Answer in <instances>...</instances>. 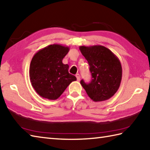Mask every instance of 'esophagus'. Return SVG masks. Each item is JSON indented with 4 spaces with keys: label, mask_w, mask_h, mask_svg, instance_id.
Wrapping results in <instances>:
<instances>
[{
    "label": "esophagus",
    "mask_w": 150,
    "mask_h": 150,
    "mask_svg": "<svg viewBox=\"0 0 150 150\" xmlns=\"http://www.w3.org/2000/svg\"><path fill=\"white\" fill-rule=\"evenodd\" d=\"M75 76H76V77H77V81H80V75L78 74V73H77V74H76Z\"/></svg>",
    "instance_id": "34e87169"
}]
</instances>
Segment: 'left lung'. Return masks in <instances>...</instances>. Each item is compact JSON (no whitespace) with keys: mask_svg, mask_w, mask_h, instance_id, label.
Listing matches in <instances>:
<instances>
[{"mask_svg":"<svg viewBox=\"0 0 150 150\" xmlns=\"http://www.w3.org/2000/svg\"><path fill=\"white\" fill-rule=\"evenodd\" d=\"M79 49L90 66L92 81L81 84L93 101H103L115 94L121 83L122 68L118 58L102 45L80 46Z\"/></svg>","mask_w":150,"mask_h":150,"instance_id":"left-lung-1","label":"left lung"}]
</instances>
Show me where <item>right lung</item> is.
<instances>
[{
	"label": "right lung",
	"instance_id": "obj_1",
	"mask_svg": "<svg viewBox=\"0 0 150 150\" xmlns=\"http://www.w3.org/2000/svg\"><path fill=\"white\" fill-rule=\"evenodd\" d=\"M68 47L52 44L40 49L31 60L29 76L37 93L43 98L55 100L62 94L75 76L68 72V64L62 63Z\"/></svg>",
	"mask_w": 150,
	"mask_h": 150
}]
</instances>
